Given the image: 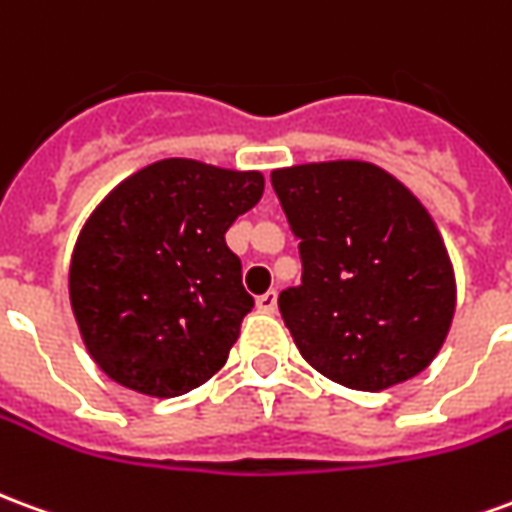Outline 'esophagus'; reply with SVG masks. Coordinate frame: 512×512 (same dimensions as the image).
I'll use <instances>...</instances> for the list:
<instances>
[{
  "instance_id": "1",
  "label": "esophagus",
  "mask_w": 512,
  "mask_h": 512,
  "mask_svg": "<svg viewBox=\"0 0 512 512\" xmlns=\"http://www.w3.org/2000/svg\"><path fill=\"white\" fill-rule=\"evenodd\" d=\"M257 310L277 312V290H268V293H263V296H257Z\"/></svg>"
}]
</instances>
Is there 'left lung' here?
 <instances>
[{
  "label": "left lung",
  "instance_id": "left-lung-1",
  "mask_svg": "<svg viewBox=\"0 0 512 512\" xmlns=\"http://www.w3.org/2000/svg\"><path fill=\"white\" fill-rule=\"evenodd\" d=\"M304 277L279 293L293 343L321 376L381 392L422 373L455 315V268L417 194L370 161L271 172Z\"/></svg>",
  "mask_w": 512,
  "mask_h": 512
}]
</instances>
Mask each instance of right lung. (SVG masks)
<instances>
[{
    "label": "right lung",
    "mask_w": 512,
    "mask_h": 512,
    "mask_svg": "<svg viewBox=\"0 0 512 512\" xmlns=\"http://www.w3.org/2000/svg\"><path fill=\"white\" fill-rule=\"evenodd\" d=\"M263 189L257 169L161 158L95 205L68 293L84 348L112 381L178 397L222 370L255 307L224 233Z\"/></svg>",
    "instance_id": "right-lung-1"
}]
</instances>
